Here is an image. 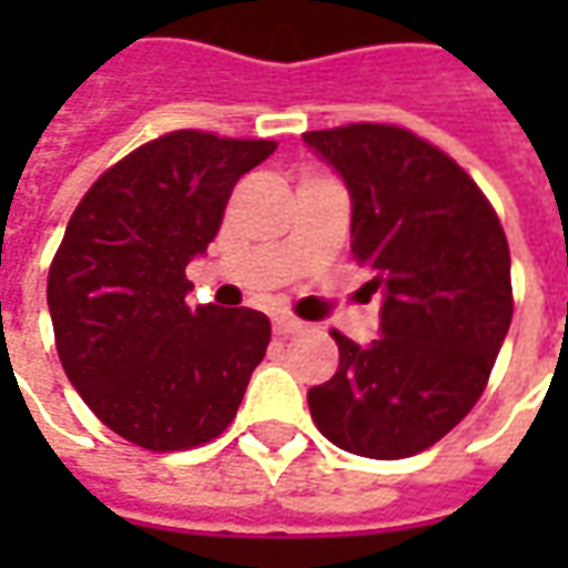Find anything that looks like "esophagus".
<instances>
[{
    "mask_svg": "<svg viewBox=\"0 0 568 568\" xmlns=\"http://www.w3.org/2000/svg\"><path fill=\"white\" fill-rule=\"evenodd\" d=\"M307 325L301 320H295V316H285V313H280V316H273V332L283 334V337H288V334H297L304 332Z\"/></svg>",
    "mask_w": 568,
    "mask_h": 568,
    "instance_id": "1",
    "label": "esophagus"
}]
</instances>
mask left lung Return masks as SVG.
I'll list each match as a JSON object with an SVG mask.
<instances>
[{"label": "left lung", "mask_w": 568, "mask_h": 568, "mask_svg": "<svg viewBox=\"0 0 568 568\" xmlns=\"http://www.w3.org/2000/svg\"><path fill=\"white\" fill-rule=\"evenodd\" d=\"M353 200V258L383 292L381 337L332 332L341 362L307 393L341 450L405 459L475 407L511 325V252L489 200L444 151L393 124L304 133Z\"/></svg>", "instance_id": "left-lung-1"}]
</instances>
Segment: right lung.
<instances>
[{"instance_id": "1", "label": "right lung", "mask_w": 568, "mask_h": 568, "mask_svg": "<svg viewBox=\"0 0 568 568\" xmlns=\"http://www.w3.org/2000/svg\"><path fill=\"white\" fill-rule=\"evenodd\" d=\"M276 142L175 130L130 151L81 197L48 271L57 356L105 426L145 450H187L236 417L271 344L248 307L191 310L185 267L231 191Z\"/></svg>"}]
</instances>
